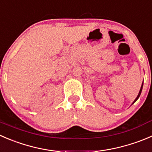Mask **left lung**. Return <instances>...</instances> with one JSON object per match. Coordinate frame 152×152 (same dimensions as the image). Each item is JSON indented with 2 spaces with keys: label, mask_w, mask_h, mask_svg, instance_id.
<instances>
[{
  "label": "left lung",
  "mask_w": 152,
  "mask_h": 152,
  "mask_svg": "<svg viewBox=\"0 0 152 152\" xmlns=\"http://www.w3.org/2000/svg\"><path fill=\"white\" fill-rule=\"evenodd\" d=\"M142 85H143V83L142 84V86H141V88H140V92H139V94H138V96H137V98L135 99V100H134V102H133V103H134L135 102H136L137 100L138 99V98H139V97H140V94H141V92H142Z\"/></svg>",
  "instance_id": "left-lung-1"
}]
</instances>
